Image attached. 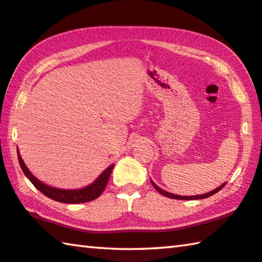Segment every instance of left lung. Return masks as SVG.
<instances>
[{"label":"left lung","mask_w":262,"mask_h":262,"mask_svg":"<svg viewBox=\"0 0 262 262\" xmlns=\"http://www.w3.org/2000/svg\"><path fill=\"white\" fill-rule=\"evenodd\" d=\"M150 181H151L152 186H154L155 188L157 189V192H158V193H161L162 195H164V196H166V198L176 199V200H199V199H206V198H209V196H211V195H214L215 193L220 192V190L224 187L225 184H227V183L222 184V185L220 186V187L215 188L214 190H211V192H209V193H205V194H200V195H192V196H183V195H177V194L168 193V192H166V190H164V189H162L161 187H158V186H157L156 184H155L151 179H150Z\"/></svg>","instance_id":"left-lung-1"}]
</instances>
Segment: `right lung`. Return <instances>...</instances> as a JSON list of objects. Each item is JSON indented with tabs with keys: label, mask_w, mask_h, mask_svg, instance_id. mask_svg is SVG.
<instances>
[{
	"label": "right lung",
	"mask_w": 262,
	"mask_h": 262,
	"mask_svg": "<svg viewBox=\"0 0 262 262\" xmlns=\"http://www.w3.org/2000/svg\"><path fill=\"white\" fill-rule=\"evenodd\" d=\"M17 155H18V162L21 170H23L24 174L28 177V179L31 183L34 185V187L40 190V192L43 195H46L47 198L62 203H84L95 200V199L100 196V194L104 192L106 185L108 183L110 176L112 173V170L114 167L112 164V165L108 166L105 171L101 172V173L97 177V179L94 183L85 186V187L78 189H63L52 187V186L43 184L42 181L35 178V177L31 173L28 166L25 165L18 150H17Z\"/></svg>",
	"instance_id": "1"
}]
</instances>
